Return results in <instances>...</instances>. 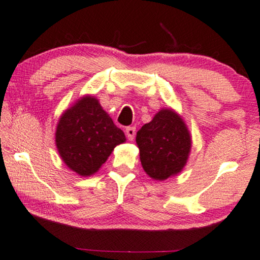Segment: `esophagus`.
Masks as SVG:
<instances>
[{"label": "esophagus", "mask_w": 260, "mask_h": 260, "mask_svg": "<svg viewBox=\"0 0 260 260\" xmlns=\"http://www.w3.org/2000/svg\"><path fill=\"white\" fill-rule=\"evenodd\" d=\"M126 134H127V138H128V140H133L135 137V127H133V126L127 127Z\"/></svg>", "instance_id": "obj_1"}]
</instances>
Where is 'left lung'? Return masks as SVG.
I'll use <instances>...</instances> for the list:
<instances>
[{
  "label": "left lung",
  "mask_w": 260,
  "mask_h": 260,
  "mask_svg": "<svg viewBox=\"0 0 260 260\" xmlns=\"http://www.w3.org/2000/svg\"><path fill=\"white\" fill-rule=\"evenodd\" d=\"M141 165L155 180L181 172L191 151V137L182 119L172 109H161L137 133Z\"/></svg>",
  "instance_id": "left-lung-1"
}]
</instances>
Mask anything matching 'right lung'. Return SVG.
<instances>
[{"label": "right lung", "instance_id": "add662e5", "mask_svg": "<svg viewBox=\"0 0 260 260\" xmlns=\"http://www.w3.org/2000/svg\"><path fill=\"white\" fill-rule=\"evenodd\" d=\"M125 140L123 132L92 96L80 99L62 114L55 134L62 160L82 177L98 172L115 146Z\"/></svg>", "mask_w": 260, "mask_h": 260}]
</instances>
